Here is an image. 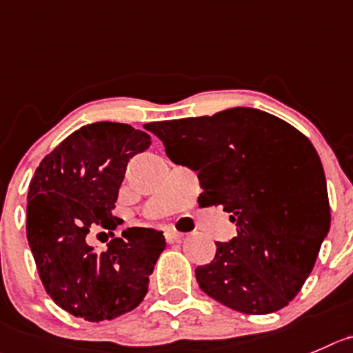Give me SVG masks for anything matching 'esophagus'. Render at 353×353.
Here are the masks:
<instances>
[{"mask_svg": "<svg viewBox=\"0 0 353 353\" xmlns=\"http://www.w3.org/2000/svg\"><path fill=\"white\" fill-rule=\"evenodd\" d=\"M164 237H166L168 243H176V241L183 239V234L179 232V230H174V229H166L164 230Z\"/></svg>", "mask_w": 353, "mask_h": 353, "instance_id": "34e87169", "label": "esophagus"}]
</instances>
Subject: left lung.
I'll return each instance as SVG.
<instances>
[{
	"label": "left lung",
	"instance_id": "1",
	"mask_svg": "<svg viewBox=\"0 0 353 353\" xmlns=\"http://www.w3.org/2000/svg\"><path fill=\"white\" fill-rule=\"evenodd\" d=\"M174 164L197 171L206 206L237 227L196 268L199 288L232 310L272 314L298 294L330 232L324 170L310 140L251 107L145 124Z\"/></svg>",
	"mask_w": 353,
	"mask_h": 353
}]
</instances>
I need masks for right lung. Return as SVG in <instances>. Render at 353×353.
I'll return each mask as SVG.
<instances>
[{"label":"right lung","mask_w":353,"mask_h":353,"mask_svg":"<svg viewBox=\"0 0 353 353\" xmlns=\"http://www.w3.org/2000/svg\"><path fill=\"white\" fill-rule=\"evenodd\" d=\"M149 145L150 137L130 124H86L55 147L32 176L29 246L46 293L74 317L110 321L139 307L147 294L149 275L166 248L163 232L133 227L102 254L85 237L92 228L114 236L119 221L112 210L124 171Z\"/></svg>","instance_id":"right-lung-1"}]
</instances>
